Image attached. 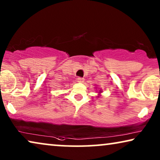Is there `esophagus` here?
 <instances>
[{"label":"esophagus","instance_id":"esophagus-1","mask_svg":"<svg viewBox=\"0 0 160 160\" xmlns=\"http://www.w3.org/2000/svg\"><path fill=\"white\" fill-rule=\"evenodd\" d=\"M84 78H80V77H78V78H77V82H79V83H82V82H84Z\"/></svg>","mask_w":160,"mask_h":160}]
</instances>
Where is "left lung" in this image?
<instances>
[{"instance_id": "8db88e82", "label": "left lung", "mask_w": 160, "mask_h": 160, "mask_svg": "<svg viewBox=\"0 0 160 160\" xmlns=\"http://www.w3.org/2000/svg\"><path fill=\"white\" fill-rule=\"evenodd\" d=\"M95 89H96V92H97L98 93V96H97V98H100V96H101V93L102 92V89H99V88H98V87H97V86H95Z\"/></svg>"}]
</instances>
